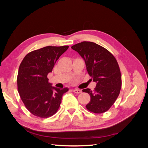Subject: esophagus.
Segmentation results:
<instances>
[{
    "mask_svg": "<svg viewBox=\"0 0 148 148\" xmlns=\"http://www.w3.org/2000/svg\"><path fill=\"white\" fill-rule=\"evenodd\" d=\"M73 91L76 94H79L82 92L80 89H73Z\"/></svg>",
    "mask_w": 148,
    "mask_h": 148,
    "instance_id": "obj_1",
    "label": "esophagus"
}]
</instances>
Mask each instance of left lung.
Masks as SVG:
<instances>
[{
  "label": "left lung",
  "instance_id": "8db88e82",
  "mask_svg": "<svg viewBox=\"0 0 148 148\" xmlns=\"http://www.w3.org/2000/svg\"><path fill=\"white\" fill-rule=\"evenodd\" d=\"M71 48L83 58L89 75L97 83L93 91L89 88L83 89L91 97L86 109L95 114L106 112L114 104L122 86L117 60L106 48L92 42L83 41Z\"/></svg>",
  "mask_w": 148,
  "mask_h": 148
}]
</instances>
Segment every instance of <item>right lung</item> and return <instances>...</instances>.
<instances>
[{
  "mask_svg": "<svg viewBox=\"0 0 148 148\" xmlns=\"http://www.w3.org/2000/svg\"><path fill=\"white\" fill-rule=\"evenodd\" d=\"M69 46H46L31 51L21 62L17 87L21 101L30 112L40 118L54 115L60 106L62 96L69 91L52 87L47 75Z\"/></svg>",
  "mask_w": 148,
  "mask_h": 148,
  "instance_id": "add662e5",
  "label": "right lung"
}]
</instances>
